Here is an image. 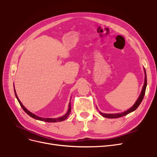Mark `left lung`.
Returning a JSON list of instances; mask_svg holds the SVG:
<instances>
[{
  "instance_id": "8db88e82",
  "label": "left lung",
  "mask_w": 157,
  "mask_h": 157,
  "mask_svg": "<svg viewBox=\"0 0 157 157\" xmlns=\"http://www.w3.org/2000/svg\"><path fill=\"white\" fill-rule=\"evenodd\" d=\"M145 71V82H144V84L143 88H142L141 92L140 95V96L138 98V99H137V101H136V103H134V105H133L131 108H130L129 109H128L127 111L123 112V113H115V114H106V113H102L101 112H99L100 115H101L103 117L105 118H119L123 116H125L128 114H129L133 111H134L136 109L139 107V105H140V103H141L142 100H143L144 97L145 96V90H146V87H147V75H146V71L145 69H144Z\"/></svg>"
}]
</instances>
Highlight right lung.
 I'll return each instance as SVG.
<instances>
[{
  "mask_svg": "<svg viewBox=\"0 0 157 157\" xmlns=\"http://www.w3.org/2000/svg\"><path fill=\"white\" fill-rule=\"evenodd\" d=\"M14 92H15V95H16V97L17 99V101L19 102V103L20 104L21 107H22V109H23V111H24L28 115H29L31 117L35 118V119H36V120H39V121H44V122H61V121H65L66 118H67L69 114L71 113V102H69V109H68V111L67 112V113L65 114V115L62 116V117H58V118H42V117H38L36 115H35V114H33L32 113H31L29 111H28L27 109L23 106L22 105V103H21L20 100L19 99L17 94L16 93V90H15V88H14Z\"/></svg>",
  "mask_w": 157,
  "mask_h": 157,
  "instance_id": "add662e5",
  "label": "right lung"
}]
</instances>
